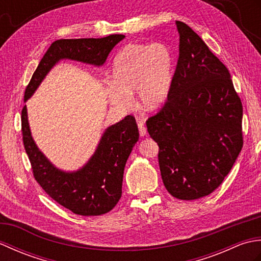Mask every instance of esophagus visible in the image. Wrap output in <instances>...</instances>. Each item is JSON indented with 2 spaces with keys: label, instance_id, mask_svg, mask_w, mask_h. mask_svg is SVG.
<instances>
[{
  "label": "esophagus",
  "instance_id": "34e87169",
  "mask_svg": "<svg viewBox=\"0 0 261 261\" xmlns=\"http://www.w3.org/2000/svg\"><path fill=\"white\" fill-rule=\"evenodd\" d=\"M138 127H139V134L141 137L147 135V127L143 124V121L138 122Z\"/></svg>",
  "mask_w": 261,
  "mask_h": 261
}]
</instances>
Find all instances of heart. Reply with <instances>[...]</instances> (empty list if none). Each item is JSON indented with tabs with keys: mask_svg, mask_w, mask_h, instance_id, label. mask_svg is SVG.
<instances>
[{
	"mask_svg": "<svg viewBox=\"0 0 261 261\" xmlns=\"http://www.w3.org/2000/svg\"><path fill=\"white\" fill-rule=\"evenodd\" d=\"M112 84L107 88L110 103L126 110L131 94L146 110L159 108L167 99L173 81V56L163 43L129 45L116 55L112 65Z\"/></svg>",
	"mask_w": 261,
	"mask_h": 261,
	"instance_id": "obj_1",
	"label": "heart"
}]
</instances>
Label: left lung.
Masks as SVG:
<instances>
[{"mask_svg":"<svg viewBox=\"0 0 261 261\" xmlns=\"http://www.w3.org/2000/svg\"><path fill=\"white\" fill-rule=\"evenodd\" d=\"M176 27L179 57L169 95L146 123L166 190L192 201L222 184L239 156L242 103L224 64L186 23Z\"/></svg>","mask_w":261,"mask_h":261,"instance_id":"left-lung-1","label":"left lung"}]
</instances>
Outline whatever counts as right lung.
<instances>
[{"mask_svg":"<svg viewBox=\"0 0 261 261\" xmlns=\"http://www.w3.org/2000/svg\"><path fill=\"white\" fill-rule=\"evenodd\" d=\"M123 35L104 38L60 39L51 43L39 63L24 92V102L32 96L50 69L62 59L77 60L102 66ZM22 136L25 152L31 163L32 173L43 191L62 206L79 215L91 216L110 212L122 195V180L125 163L139 131L132 115L109 126L90 160L76 171H64L49 162L31 136L27 107L21 113Z\"/></svg>","mask_w":261,"mask_h":261,"instance_id":"obj_1","label":"right lung"}]
</instances>
